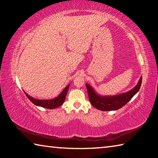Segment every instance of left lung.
<instances>
[{"instance_id":"obj_1","label":"left lung","mask_w":158,"mask_h":158,"mask_svg":"<svg viewBox=\"0 0 158 158\" xmlns=\"http://www.w3.org/2000/svg\"><path fill=\"white\" fill-rule=\"evenodd\" d=\"M142 81V77H141L137 85L127 93L111 97H102L96 93L90 85L86 84L90 102L91 105L101 111L117 110L123 107L129 102L132 97L139 90Z\"/></svg>"}]
</instances>
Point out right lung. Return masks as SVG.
Segmentation results:
<instances>
[{
    "label": "right lung",
    "instance_id": "right-lung-1",
    "mask_svg": "<svg viewBox=\"0 0 158 158\" xmlns=\"http://www.w3.org/2000/svg\"><path fill=\"white\" fill-rule=\"evenodd\" d=\"M69 85H67V86L65 88L62 93L58 96L57 98H56L54 99H52V100H37V99H35L31 97L30 95H28L27 93H25L26 95L27 96V98L30 100L32 102H33L34 105H35L37 106H40L44 108H47V109H56L60 106V105H62L64 101L65 100V97L67 95V93H68V90L69 89Z\"/></svg>",
    "mask_w": 158,
    "mask_h": 158
}]
</instances>
